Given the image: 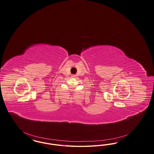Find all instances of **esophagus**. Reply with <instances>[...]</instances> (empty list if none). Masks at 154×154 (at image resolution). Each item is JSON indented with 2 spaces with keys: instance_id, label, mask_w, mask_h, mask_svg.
Here are the masks:
<instances>
[{
  "instance_id": "34e87169",
  "label": "esophagus",
  "mask_w": 154,
  "mask_h": 154,
  "mask_svg": "<svg viewBox=\"0 0 154 154\" xmlns=\"http://www.w3.org/2000/svg\"><path fill=\"white\" fill-rule=\"evenodd\" d=\"M72 77L73 78H75V77H76V75H75V74H72Z\"/></svg>"
}]
</instances>
